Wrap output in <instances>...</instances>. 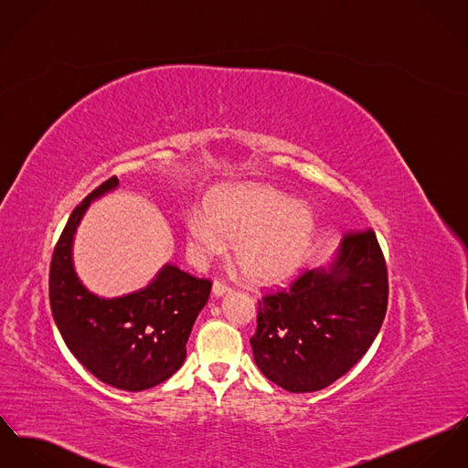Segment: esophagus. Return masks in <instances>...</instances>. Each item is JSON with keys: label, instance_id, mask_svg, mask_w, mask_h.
I'll use <instances>...</instances> for the list:
<instances>
[{"label": "esophagus", "instance_id": "esophagus-1", "mask_svg": "<svg viewBox=\"0 0 468 468\" xmlns=\"http://www.w3.org/2000/svg\"><path fill=\"white\" fill-rule=\"evenodd\" d=\"M212 292H214V295H216V297H220V295H224V293H229V292H231V287H229V285H226L224 282H218V280H216V282H214V287H212Z\"/></svg>", "mask_w": 468, "mask_h": 468}]
</instances>
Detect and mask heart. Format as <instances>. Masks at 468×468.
Segmentation results:
<instances>
[{
    "instance_id": "obj_1",
    "label": "heart",
    "mask_w": 468,
    "mask_h": 468,
    "mask_svg": "<svg viewBox=\"0 0 468 468\" xmlns=\"http://www.w3.org/2000/svg\"><path fill=\"white\" fill-rule=\"evenodd\" d=\"M186 240L199 260L222 254L233 244L235 263L254 283H276L292 276L315 237L314 210L299 199L263 185H233L217 190L208 216L190 212Z\"/></svg>"
}]
</instances>
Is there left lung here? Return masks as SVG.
Wrapping results in <instances>:
<instances>
[{
    "label": "left lung",
    "mask_w": 468,
    "mask_h": 468,
    "mask_svg": "<svg viewBox=\"0 0 468 468\" xmlns=\"http://www.w3.org/2000/svg\"><path fill=\"white\" fill-rule=\"evenodd\" d=\"M387 304L388 274L376 233H346L325 267L258 301L254 363L288 392L323 390L368 351Z\"/></svg>",
    "instance_id": "obj_1"
}]
</instances>
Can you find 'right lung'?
Masks as SVG:
<instances>
[{
    "mask_svg": "<svg viewBox=\"0 0 468 468\" xmlns=\"http://www.w3.org/2000/svg\"><path fill=\"white\" fill-rule=\"evenodd\" d=\"M117 185L112 176L72 210L51 258L49 304L76 360L110 387L141 392L183 365L212 283L165 263L147 287L122 297L105 299L83 287L72 265L74 233L90 203Z\"/></svg>",
    "mask_w": 468,
    "mask_h": 468,
    "instance_id": "add662e5",
    "label": "right lung"
}]
</instances>
